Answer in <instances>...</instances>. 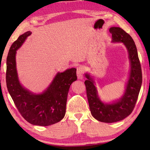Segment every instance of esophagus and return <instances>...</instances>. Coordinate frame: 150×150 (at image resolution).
Returning a JSON list of instances; mask_svg holds the SVG:
<instances>
[{
	"label": "esophagus",
	"instance_id": "obj_1",
	"mask_svg": "<svg viewBox=\"0 0 150 150\" xmlns=\"http://www.w3.org/2000/svg\"><path fill=\"white\" fill-rule=\"evenodd\" d=\"M85 72V69L83 66H79L77 68V75L78 79H82L83 78V75Z\"/></svg>",
	"mask_w": 150,
	"mask_h": 150
}]
</instances>
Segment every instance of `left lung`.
Listing matches in <instances>:
<instances>
[{
  "instance_id": "left-lung-1",
  "label": "left lung",
  "mask_w": 150,
  "mask_h": 150,
  "mask_svg": "<svg viewBox=\"0 0 150 150\" xmlns=\"http://www.w3.org/2000/svg\"><path fill=\"white\" fill-rule=\"evenodd\" d=\"M110 32L112 35L113 42H123L128 51L131 71L125 93L117 103L104 104L98 97L93 79L88 74H85L88 79L84 82L92 116L98 121L106 123L122 120L132 113L137 100L142 81L141 63L132 37L119 27H111Z\"/></svg>"
}]
</instances>
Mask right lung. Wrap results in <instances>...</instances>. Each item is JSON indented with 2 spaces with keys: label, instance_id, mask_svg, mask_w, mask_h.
Masks as SVG:
<instances>
[{
  "label": "right lung",
  "instance_id": "obj_1",
  "mask_svg": "<svg viewBox=\"0 0 150 150\" xmlns=\"http://www.w3.org/2000/svg\"><path fill=\"white\" fill-rule=\"evenodd\" d=\"M31 33L27 31L21 35L10 47L6 60V85L22 117L33 125L47 126L59 122L64 117L70 85L77 77L75 68L58 73L47 90L39 95L31 93L22 87L18 80L15 54Z\"/></svg>",
  "mask_w": 150,
  "mask_h": 150
}]
</instances>
